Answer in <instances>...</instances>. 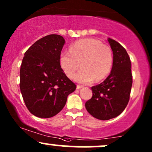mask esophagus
<instances>
[{"label":"esophagus","instance_id":"34e87169","mask_svg":"<svg viewBox=\"0 0 152 152\" xmlns=\"http://www.w3.org/2000/svg\"><path fill=\"white\" fill-rule=\"evenodd\" d=\"M83 88V86H81V85H77V86H76V88H77V89H80V88Z\"/></svg>","mask_w":152,"mask_h":152}]
</instances>
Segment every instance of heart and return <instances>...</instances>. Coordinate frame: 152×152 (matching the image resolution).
Wrapping results in <instances>:
<instances>
[{
    "mask_svg": "<svg viewBox=\"0 0 152 152\" xmlns=\"http://www.w3.org/2000/svg\"><path fill=\"white\" fill-rule=\"evenodd\" d=\"M60 66L69 78H74L80 66L82 69L75 79L81 83L104 79L112 69L114 57L111 48L100 41L86 38L75 41L69 51H63L59 56Z\"/></svg>",
    "mask_w": 152,
    "mask_h": 152,
    "instance_id": "1",
    "label": "heart"
}]
</instances>
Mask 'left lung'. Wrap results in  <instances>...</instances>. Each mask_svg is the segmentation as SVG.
Returning a JSON list of instances; mask_svg holds the SVG:
<instances>
[{
  "label": "left lung",
  "mask_w": 152,
  "mask_h": 152,
  "mask_svg": "<svg viewBox=\"0 0 152 152\" xmlns=\"http://www.w3.org/2000/svg\"><path fill=\"white\" fill-rule=\"evenodd\" d=\"M114 63L109 76L100 84L91 87V99L86 109L94 118L109 120L118 116L126 107L132 86L131 61L126 49L114 40L108 39Z\"/></svg>",
  "instance_id": "8db88e82"
}]
</instances>
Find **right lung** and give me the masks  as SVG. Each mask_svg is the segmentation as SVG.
I'll return each instance as SVG.
<instances>
[{
    "label": "right lung",
    "instance_id": "add662e5",
    "mask_svg": "<svg viewBox=\"0 0 152 152\" xmlns=\"http://www.w3.org/2000/svg\"><path fill=\"white\" fill-rule=\"evenodd\" d=\"M65 40L50 34L38 40L25 53L20 69V88L24 102L39 118L56 115L66 105L76 84L64 73L59 63Z\"/></svg>",
    "mask_w": 152,
    "mask_h": 152
}]
</instances>
